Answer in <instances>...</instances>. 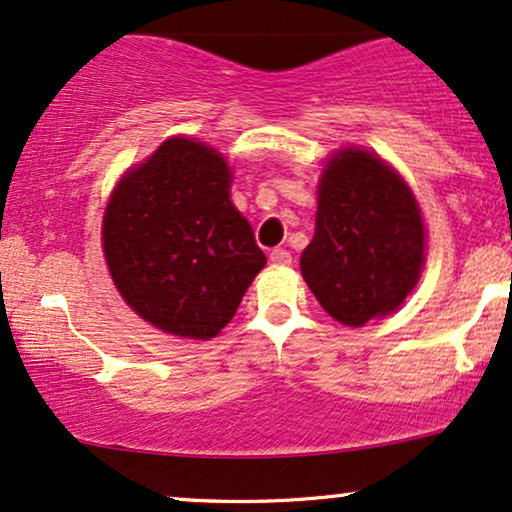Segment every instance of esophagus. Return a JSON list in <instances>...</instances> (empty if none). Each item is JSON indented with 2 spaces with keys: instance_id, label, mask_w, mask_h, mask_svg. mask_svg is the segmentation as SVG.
<instances>
[{
  "instance_id": "1",
  "label": "esophagus",
  "mask_w": 512,
  "mask_h": 512,
  "mask_svg": "<svg viewBox=\"0 0 512 512\" xmlns=\"http://www.w3.org/2000/svg\"><path fill=\"white\" fill-rule=\"evenodd\" d=\"M269 260H271V264H274V267H288V264L293 262V257H290L288 250L276 248V250L269 252Z\"/></svg>"
}]
</instances>
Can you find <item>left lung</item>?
Wrapping results in <instances>:
<instances>
[{
    "label": "left lung",
    "mask_w": 512,
    "mask_h": 512,
    "mask_svg": "<svg viewBox=\"0 0 512 512\" xmlns=\"http://www.w3.org/2000/svg\"><path fill=\"white\" fill-rule=\"evenodd\" d=\"M423 264L425 226L409 184L364 148L331 155L314 238L300 257L321 307L345 326H364L406 300Z\"/></svg>",
    "instance_id": "obj_1"
}]
</instances>
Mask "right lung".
Returning <instances> with one entry per match:
<instances>
[{"instance_id":"1","label":"right lung","mask_w":512,"mask_h":512,"mask_svg":"<svg viewBox=\"0 0 512 512\" xmlns=\"http://www.w3.org/2000/svg\"><path fill=\"white\" fill-rule=\"evenodd\" d=\"M231 179L215 148L170 137L111 193L101 226L108 271L122 300L160 331L215 338L267 264L231 203Z\"/></svg>"}]
</instances>
